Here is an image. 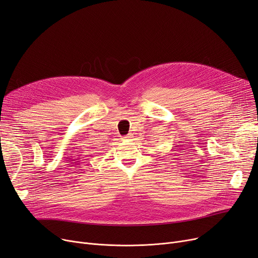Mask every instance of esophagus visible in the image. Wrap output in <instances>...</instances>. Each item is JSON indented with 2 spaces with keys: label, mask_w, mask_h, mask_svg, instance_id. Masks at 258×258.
Listing matches in <instances>:
<instances>
[{
  "label": "esophagus",
  "mask_w": 258,
  "mask_h": 258,
  "mask_svg": "<svg viewBox=\"0 0 258 258\" xmlns=\"http://www.w3.org/2000/svg\"><path fill=\"white\" fill-rule=\"evenodd\" d=\"M132 138H133V135H132V134H128V135L123 137V140H131Z\"/></svg>",
  "instance_id": "34e87169"
}]
</instances>
